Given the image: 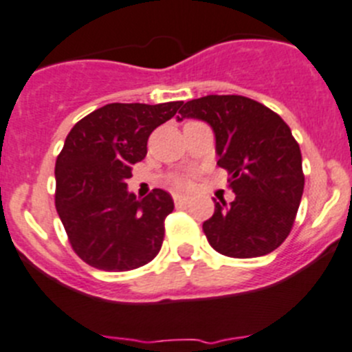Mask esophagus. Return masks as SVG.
<instances>
[{
    "instance_id": "obj_1",
    "label": "esophagus",
    "mask_w": 352,
    "mask_h": 352,
    "mask_svg": "<svg viewBox=\"0 0 352 352\" xmlns=\"http://www.w3.org/2000/svg\"><path fill=\"white\" fill-rule=\"evenodd\" d=\"M173 201H175L177 205H187V203L191 201V196H187V195H173Z\"/></svg>"
}]
</instances>
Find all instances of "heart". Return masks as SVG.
<instances>
[{
    "mask_svg": "<svg viewBox=\"0 0 352 352\" xmlns=\"http://www.w3.org/2000/svg\"><path fill=\"white\" fill-rule=\"evenodd\" d=\"M177 184H180V186H182V184H184V180H179V182H177Z\"/></svg>",
    "mask_w": 352,
    "mask_h": 352,
    "instance_id": "obj_1",
    "label": "heart"
}]
</instances>
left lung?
Instances as JSON below:
<instances>
[{"instance_id": "left-lung-1", "label": "left lung", "mask_w": 352, "mask_h": 352, "mask_svg": "<svg viewBox=\"0 0 352 352\" xmlns=\"http://www.w3.org/2000/svg\"><path fill=\"white\" fill-rule=\"evenodd\" d=\"M184 118L208 123L217 165L229 172L234 201H215L203 222L213 250L232 258L271 254L290 234L304 192L302 154L292 130L261 102L241 95H206L182 104Z\"/></svg>"}]
</instances>
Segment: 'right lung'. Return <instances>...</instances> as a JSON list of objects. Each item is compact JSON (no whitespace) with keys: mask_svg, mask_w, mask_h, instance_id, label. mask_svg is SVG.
Returning a JSON list of instances; mask_svg holds the SVG:
<instances>
[{"mask_svg":"<svg viewBox=\"0 0 352 352\" xmlns=\"http://www.w3.org/2000/svg\"><path fill=\"white\" fill-rule=\"evenodd\" d=\"M182 102L107 104L78 121L55 163V206L81 261L102 271H130L161 250L173 199L153 189L144 199L128 191L131 166L147 154L154 128Z\"/></svg>","mask_w":352,"mask_h":352,"instance_id":"right-lung-1","label":"right lung"}]
</instances>
